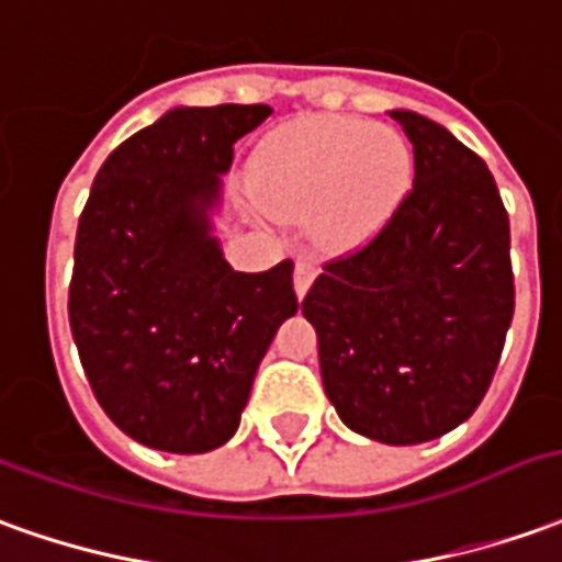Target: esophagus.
<instances>
[{"label":"esophagus","instance_id":"34e87169","mask_svg":"<svg viewBox=\"0 0 562 562\" xmlns=\"http://www.w3.org/2000/svg\"><path fill=\"white\" fill-rule=\"evenodd\" d=\"M315 274H318V262L308 257L296 259V269H293V288H296V296H305L308 288H312V281H315Z\"/></svg>","mask_w":562,"mask_h":562}]
</instances>
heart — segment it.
<instances>
[{
  "mask_svg": "<svg viewBox=\"0 0 562 562\" xmlns=\"http://www.w3.org/2000/svg\"><path fill=\"white\" fill-rule=\"evenodd\" d=\"M257 189L274 216L315 214L321 241L348 244L392 214L409 183V146L382 125L342 115L274 131L257 153Z\"/></svg>",
  "mask_w": 562,
  "mask_h": 562,
  "instance_id": "1",
  "label": "heart"
}]
</instances>
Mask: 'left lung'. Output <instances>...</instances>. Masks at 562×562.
Wrapping results in <instances>:
<instances>
[{
  "label": "left lung",
  "mask_w": 562,
  "mask_h": 562,
  "mask_svg": "<svg viewBox=\"0 0 562 562\" xmlns=\"http://www.w3.org/2000/svg\"><path fill=\"white\" fill-rule=\"evenodd\" d=\"M392 119L413 143V189L370 241L324 262L303 315L339 419L406 447L481 406L514 318V272L508 211L483 158L425 115Z\"/></svg>",
  "instance_id": "left-lung-1"
}]
</instances>
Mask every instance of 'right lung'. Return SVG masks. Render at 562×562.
Returning <instances> with one entry per match:
<instances>
[{"instance_id": "1", "label": "right lung", "mask_w": 562, "mask_h": 562, "mask_svg": "<svg viewBox=\"0 0 562 562\" xmlns=\"http://www.w3.org/2000/svg\"><path fill=\"white\" fill-rule=\"evenodd\" d=\"M269 106H183L112 149L76 232L69 330L97 404L153 450L207 452L241 422L257 367L296 315L293 262L235 272L207 207Z\"/></svg>"}]
</instances>
